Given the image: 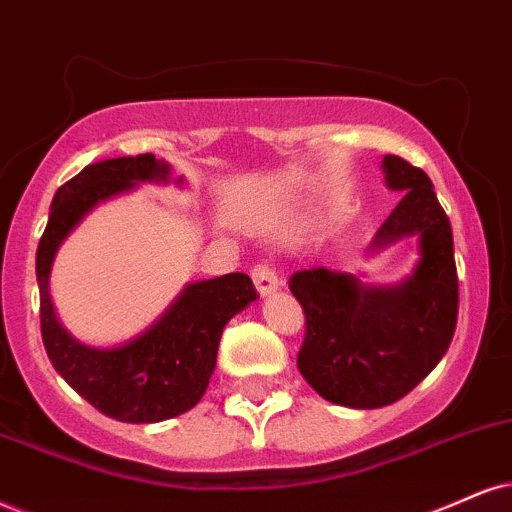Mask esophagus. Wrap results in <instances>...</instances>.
<instances>
[{"mask_svg":"<svg viewBox=\"0 0 512 512\" xmlns=\"http://www.w3.org/2000/svg\"><path fill=\"white\" fill-rule=\"evenodd\" d=\"M251 277H254V285L261 294H270L280 287V277H277V273L268 261L256 263V266L251 268Z\"/></svg>","mask_w":512,"mask_h":512,"instance_id":"1","label":"esophagus"}]
</instances>
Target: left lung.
Instances as JSON below:
<instances>
[{
  "instance_id": "obj_1",
  "label": "left lung",
  "mask_w": 512,
  "mask_h": 512,
  "mask_svg": "<svg viewBox=\"0 0 512 512\" xmlns=\"http://www.w3.org/2000/svg\"><path fill=\"white\" fill-rule=\"evenodd\" d=\"M391 189L406 197L377 230L372 249L420 235V263L396 287H365L325 268L289 280L306 315L299 349L304 380L349 408H382L403 399L437 368L458 320L453 232L427 173L401 156H384Z\"/></svg>"
}]
</instances>
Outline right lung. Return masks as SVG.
<instances>
[{
	"instance_id": "right-lung-1",
	"label": "right lung",
	"mask_w": 512,
	"mask_h": 512,
	"mask_svg": "<svg viewBox=\"0 0 512 512\" xmlns=\"http://www.w3.org/2000/svg\"><path fill=\"white\" fill-rule=\"evenodd\" d=\"M168 163L154 154L92 163L56 189L49 223L37 244L40 330L56 372L85 401L121 422H161L194 408L216 368L223 327L258 292L249 275L230 273L194 282L156 325L118 349H90L75 342L56 318L49 296V270L59 244L99 201L135 187L168 180Z\"/></svg>"
}]
</instances>
